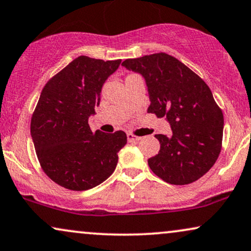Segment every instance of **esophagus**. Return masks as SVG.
I'll list each match as a JSON object with an SVG mask.
<instances>
[{
  "instance_id": "1",
  "label": "esophagus",
  "mask_w": 251,
  "mask_h": 251,
  "mask_svg": "<svg viewBox=\"0 0 251 251\" xmlns=\"http://www.w3.org/2000/svg\"><path fill=\"white\" fill-rule=\"evenodd\" d=\"M126 137H128V141H129V142L139 141V139H141V137H138V136L133 135V133H126Z\"/></svg>"
}]
</instances>
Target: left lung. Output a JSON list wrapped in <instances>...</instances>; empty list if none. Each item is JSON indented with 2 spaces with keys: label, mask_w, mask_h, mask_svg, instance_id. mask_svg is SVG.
Here are the masks:
<instances>
[{
  "label": "left lung",
  "mask_w": 251,
  "mask_h": 251,
  "mask_svg": "<svg viewBox=\"0 0 251 251\" xmlns=\"http://www.w3.org/2000/svg\"><path fill=\"white\" fill-rule=\"evenodd\" d=\"M145 78L151 105L148 112L166 118L172 137L155 135L159 153L148 162L153 173L171 184L197 181L217 161L221 151L224 115L210 87L171 55L157 53L122 62Z\"/></svg>",
  "instance_id": "1"
}]
</instances>
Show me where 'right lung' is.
<instances>
[{
  "label": "right lung",
  "instance_id": "1",
  "mask_svg": "<svg viewBox=\"0 0 251 251\" xmlns=\"http://www.w3.org/2000/svg\"><path fill=\"white\" fill-rule=\"evenodd\" d=\"M121 60L78 56L48 80L31 119V136L42 171L55 183L83 191L107 180L126 135L92 132L89 118L106 79Z\"/></svg>",
  "mask_w": 251,
  "mask_h": 251
}]
</instances>
